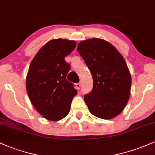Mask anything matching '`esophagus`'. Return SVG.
I'll list each match as a JSON object with an SVG mask.
<instances>
[{"label":"esophagus","instance_id":"obj_1","mask_svg":"<svg viewBox=\"0 0 155 155\" xmlns=\"http://www.w3.org/2000/svg\"><path fill=\"white\" fill-rule=\"evenodd\" d=\"M76 88H77L78 89H81V83H78V84H76Z\"/></svg>","mask_w":155,"mask_h":155}]
</instances>
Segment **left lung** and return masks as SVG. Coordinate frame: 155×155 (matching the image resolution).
<instances>
[{
	"label": "left lung",
	"mask_w": 155,
	"mask_h": 155,
	"mask_svg": "<svg viewBox=\"0 0 155 155\" xmlns=\"http://www.w3.org/2000/svg\"><path fill=\"white\" fill-rule=\"evenodd\" d=\"M93 78V89L84 101L93 115L109 120L120 114L131 92L130 71L122 54L105 40L91 38L78 45Z\"/></svg>",
	"instance_id": "8db88e82"
}]
</instances>
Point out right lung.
Segmentation results:
<instances>
[{"mask_svg":"<svg viewBox=\"0 0 155 155\" xmlns=\"http://www.w3.org/2000/svg\"><path fill=\"white\" fill-rule=\"evenodd\" d=\"M75 46L74 41L51 40L40 49L29 66L26 81L28 96L38 112L49 120L66 117L78 94L74 84L66 78L70 65L64 60Z\"/></svg>","mask_w":155,"mask_h":155,"instance_id":"1","label":"right lung"}]
</instances>
